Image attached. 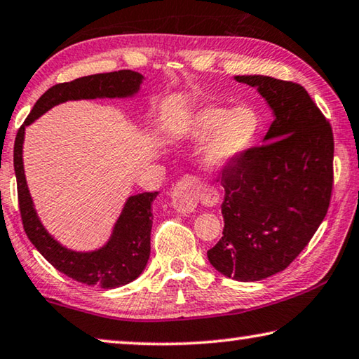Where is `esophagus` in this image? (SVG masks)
Returning <instances> with one entry per match:
<instances>
[{
  "label": "esophagus",
  "mask_w": 359,
  "mask_h": 359,
  "mask_svg": "<svg viewBox=\"0 0 359 359\" xmlns=\"http://www.w3.org/2000/svg\"><path fill=\"white\" fill-rule=\"evenodd\" d=\"M202 187L201 183L192 176H184L183 180L176 184L172 194V207L178 213H192L197 208L201 201Z\"/></svg>",
  "instance_id": "esophagus-1"
}]
</instances>
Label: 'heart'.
Here are the masks:
<instances>
[{"instance_id": "obj_1", "label": "heart", "mask_w": 359, "mask_h": 359, "mask_svg": "<svg viewBox=\"0 0 359 359\" xmlns=\"http://www.w3.org/2000/svg\"><path fill=\"white\" fill-rule=\"evenodd\" d=\"M262 119L259 111L246 103L231 109L218 104L202 107L187 114L176 128L178 138L202 143L203 167L213 173L233 167L248 154L259 138Z\"/></svg>"}]
</instances>
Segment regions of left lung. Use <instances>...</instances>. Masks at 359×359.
<instances>
[{"instance_id": "1", "label": "left lung", "mask_w": 359, "mask_h": 359, "mask_svg": "<svg viewBox=\"0 0 359 359\" xmlns=\"http://www.w3.org/2000/svg\"><path fill=\"white\" fill-rule=\"evenodd\" d=\"M266 98L273 122L264 143L222 172V237L207 251L218 272L257 281L285 270L325 219L334 183L331 124L301 84L235 76Z\"/></svg>"}]
</instances>
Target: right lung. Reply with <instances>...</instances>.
<instances>
[{
	"instance_id": "add662e5",
	"label": "right lung",
	"mask_w": 359,
	"mask_h": 359,
	"mask_svg": "<svg viewBox=\"0 0 359 359\" xmlns=\"http://www.w3.org/2000/svg\"><path fill=\"white\" fill-rule=\"evenodd\" d=\"M141 82L143 76L140 73L132 69H121L113 73L84 76L72 82L52 86L34 103L30 114L17 132L14 143L17 196H19L22 224L27 237L58 272L79 283L100 286L103 290H114L130 283L144 270L151 255V207L158 192H143L128 197L108 243L100 250L81 252L65 248L41 224L36 210L33 207L25 172H23V137L27 126H30L34 119L58 103L68 100L132 97L140 90Z\"/></svg>"
}]
</instances>
